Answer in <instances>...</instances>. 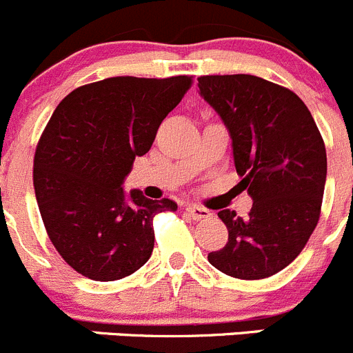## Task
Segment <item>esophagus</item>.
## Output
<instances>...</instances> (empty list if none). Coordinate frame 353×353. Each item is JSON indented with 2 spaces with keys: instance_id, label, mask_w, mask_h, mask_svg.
<instances>
[{
  "instance_id": "obj_1",
  "label": "esophagus",
  "mask_w": 353,
  "mask_h": 353,
  "mask_svg": "<svg viewBox=\"0 0 353 353\" xmlns=\"http://www.w3.org/2000/svg\"><path fill=\"white\" fill-rule=\"evenodd\" d=\"M185 212L189 213V216L192 221H205V219H210V216H212V212H210V210L198 205H187Z\"/></svg>"
}]
</instances>
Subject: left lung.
<instances>
[{"label":"left lung","mask_w":353,"mask_h":353,"mask_svg":"<svg viewBox=\"0 0 353 353\" xmlns=\"http://www.w3.org/2000/svg\"><path fill=\"white\" fill-rule=\"evenodd\" d=\"M198 87L228 129L240 183L254 201L247 219L219 212L229 240L208 261L229 276L268 278L301 254L319 222L324 141L305 103L285 87L254 75L201 77Z\"/></svg>","instance_id":"left-lung-1"}]
</instances>
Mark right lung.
<instances>
[{
    "mask_svg": "<svg viewBox=\"0 0 353 353\" xmlns=\"http://www.w3.org/2000/svg\"><path fill=\"white\" fill-rule=\"evenodd\" d=\"M190 83L113 77L79 87L52 113L34 154V194L48 238L83 276L113 282L150 259L152 219L176 203L128 194L124 180Z\"/></svg>",
    "mask_w": 353,
    "mask_h": 353,
    "instance_id": "obj_1",
    "label": "right lung"
}]
</instances>
